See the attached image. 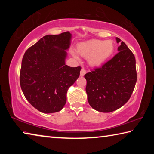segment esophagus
Returning a JSON list of instances; mask_svg holds the SVG:
<instances>
[{
    "instance_id": "esophagus-1",
    "label": "esophagus",
    "mask_w": 154,
    "mask_h": 154,
    "mask_svg": "<svg viewBox=\"0 0 154 154\" xmlns=\"http://www.w3.org/2000/svg\"><path fill=\"white\" fill-rule=\"evenodd\" d=\"M86 73V71L84 69H82V70H81V72H80V76L81 77H83L84 76V75Z\"/></svg>"
}]
</instances>
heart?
<instances>
[{"mask_svg":"<svg viewBox=\"0 0 154 154\" xmlns=\"http://www.w3.org/2000/svg\"><path fill=\"white\" fill-rule=\"evenodd\" d=\"M114 48L111 41L91 39L78 44L77 49L81 56L88 58L90 66H99L113 54Z\"/></svg>","mask_w":154,"mask_h":154,"instance_id":"b5f03b06","label":"heart"}]
</instances>
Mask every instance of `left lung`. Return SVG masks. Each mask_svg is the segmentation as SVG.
Returning <instances> with one entry per match:
<instances>
[{
    "mask_svg": "<svg viewBox=\"0 0 154 154\" xmlns=\"http://www.w3.org/2000/svg\"><path fill=\"white\" fill-rule=\"evenodd\" d=\"M119 52L100 68L84 75L90 105L95 110L109 113L125 105L130 98L137 79L136 60L126 43L116 38Z\"/></svg>",
    "mask_w": 154,
    "mask_h": 154,
    "instance_id": "obj_1",
    "label": "left lung"
}]
</instances>
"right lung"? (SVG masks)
Returning a JSON list of instances; mask_svg holds the SVG:
<instances>
[{
    "mask_svg": "<svg viewBox=\"0 0 154 154\" xmlns=\"http://www.w3.org/2000/svg\"><path fill=\"white\" fill-rule=\"evenodd\" d=\"M71 34L46 35L26 51L22 58L20 82L30 105L44 113L62 110L70 86L79 77L81 66L65 64Z\"/></svg>",
    "mask_w": 154,
    "mask_h": 154,
    "instance_id": "1",
    "label": "right lung"
}]
</instances>
